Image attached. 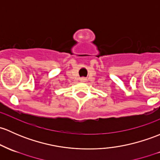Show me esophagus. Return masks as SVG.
I'll return each mask as SVG.
<instances>
[{
    "instance_id": "obj_1",
    "label": "esophagus",
    "mask_w": 160,
    "mask_h": 160,
    "mask_svg": "<svg viewBox=\"0 0 160 160\" xmlns=\"http://www.w3.org/2000/svg\"><path fill=\"white\" fill-rule=\"evenodd\" d=\"M87 78H85V77H82V78H80V81L81 82H86L87 81Z\"/></svg>"
}]
</instances>
